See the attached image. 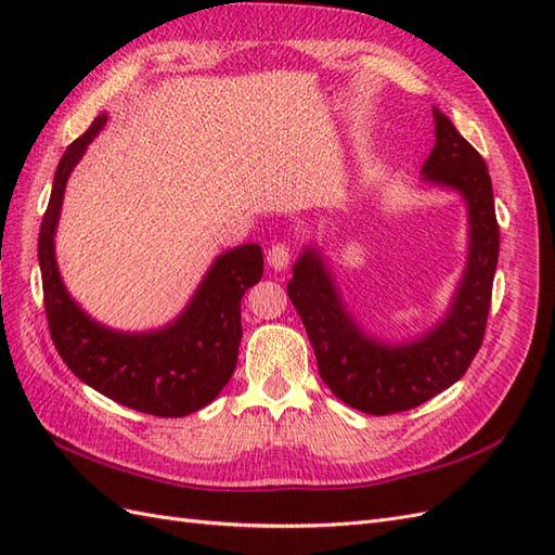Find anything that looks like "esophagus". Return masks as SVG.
I'll return each mask as SVG.
<instances>
[{"mask_svg": "<svg viewBox=\"0 0 555 555\" xmlns=\"http://www.w3.org/2000/svg\"><path fill=\"white\" fill-rule=\"evenodd\" d=\"M266 259H268V266L275 268V271H284V268L289 266V259H292L289 245H284V243H275V245H271V247H268V255H266Z\"/></svg>", "mask_w": 555, "mask_h": 555, "instance_id": "34e87169", "label": "esophagus"}]
</instances>
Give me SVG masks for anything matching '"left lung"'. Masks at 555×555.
<instances>
[{
	"instance_id": "8db88e82",
	"label": "left lung",
	"mask_w": 555,
	"mask_h": 555,
	"mask_svg": "<svg viewBox=\"0 0 555 555\" xmlns=\"http://www.w3.org/2000/svg\"><path fill=\"white\" fill-rule=\"evenodd\" d=\"M433 120L435 145L422 182L461 194L467 206V259L438 324L402 343L365 333L317 245L304 247L287 284L319 375L349 408L375 416L412 410L459 382L481 347L491 308L500 231L489 166L442 111L433 108Z\"/></svg>"
}]
</instances>
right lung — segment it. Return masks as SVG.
I'll return each instance as SVG.
<instances>
[{
  "instance_id": "add662e5",
  "label": "right lung",
  "mask_w": 555,
  "mask_h": 555,
  "mask_svg": "<svg viewBox=\"0 0 555 555\" xmlns=\"http://www.w3.org/2000/svg\"><path fill=\"white\" fill-rule=\"evenodd\" d=\"M108 120L90 129L62 155L39 231V266L50 335L66 367L94 391L155 416H188L206 408L236 371L243 338L241 298L263 275V251L245 243L222 251L190 304L162 328L115 331L96 322L66 292L55 259L62 201L76 164Z\"/></svg>"
}]
</instances>
